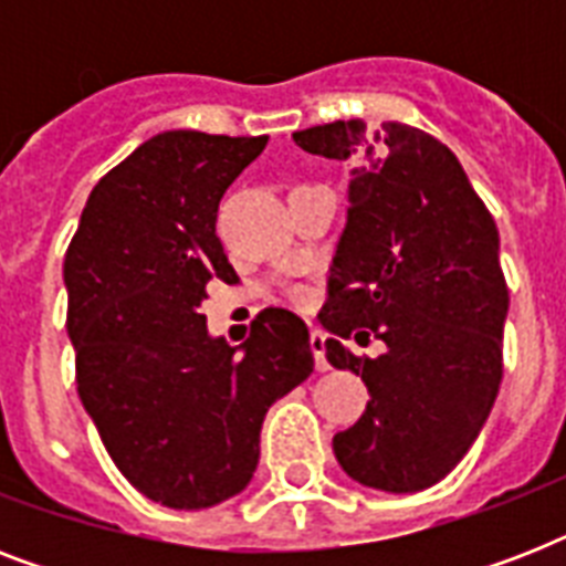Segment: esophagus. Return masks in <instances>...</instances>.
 I'll list each match as a JSON object with an SVG mask.
<instances>
[{"instance_id":"1","label":"esophagus","mask_w":566,"mask_h":566,"mask_svg":"<svg viewBox=\"0 0 566 566\" xmlns=\"http://www.w3.org/2000/svg\"><path fill=\"white\" fill-rule=\"evenodd\" d=\"M311 353H314V364H317V370H328V361H326V335L319 332V328H311Z\"/></svg>"}]
</instances>
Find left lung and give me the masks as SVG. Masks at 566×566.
Masks as SVG:
<instances>
[{"instance_id":"1","label":"left lung","mask_w":566,"mask_h":566,"mask_svg":"<svg viewBox=\"0 0 566 566\" xmlns=\"http://www.w3.org/2000/svg\"><path fill=\"white\" fill-rule=\"evenodd\" d=\"M293 140L353 167L319 323L328 364L361 376L370 402L332 440L337 464L373 491H426L467 455L500 394L509 287L496 222L452 149L420 128L335 119ZM370 334L386 344L378 359L343 346Z\"/></svg>"}]
</instances>
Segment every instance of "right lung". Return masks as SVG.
Segmentation results:
<instances>
[{"instance_id":"add662e5","label":"right lung","mask_w":566,"mask_h":566,"mask_svg":"<svg viewBox=\"0 0 566 566\" xmlns=\"http://www.w3.org/2000/svg\"><path fill=\"white\" fill-rule=\"evenodd\" d=\"M266 135L164 132L91 190L64 258L66 332L84 411L137 491L167 509L231 500L258 467L266 408L314 370L308 326L261 311L247 344L208 335L211 279L238 282L217 238L229 185Z\"/></svg>"}]
</instances>
